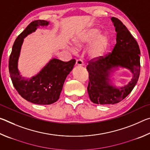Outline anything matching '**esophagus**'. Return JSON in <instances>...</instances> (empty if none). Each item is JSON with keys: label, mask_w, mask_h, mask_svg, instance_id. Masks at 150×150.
Masks as SVG:
<instances>
[{"label": "esophagus", "mask_w": 150, "mask_h": 150, "mask_svg": "<svg viewBox=\"0 0 150 150\" xmlns=\"http://www.w3.org/2000/svg\"><path fill=\"white\" fill-rule=\"evenodd\" d=\"M76 65L77 66H81V65H83V62L81 59H79L77 61H76Z\"/></svg>", "instance_id": "34e87169"}]
</instances>
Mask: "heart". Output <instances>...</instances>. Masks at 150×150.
<instances>
[{"mask_svg":"<svg viewBox=\"0 0 150 150\" xmlns=\"http://www.w3.org/2000/svg\"><path fill=\"white\" fill-rule=\"evenodd\" d=\"M100 30L97 28H92L75 40V45L77 47H81L83 44H87L91 41V44L88 49V54L91 57H97L103 54L108 47L109 40L106 34H100ZM74 51V49H73Z\"/></svg>","mask_w":150,"mask_h":150,"instance_id":"obj_1","label":"heart"}]
</instances>
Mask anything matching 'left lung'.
I'll list each match as a JSON object with an SVG mask.
<instances>
[{
    "label": "left lung",
    "mask_w": 150,
    "mask_h": 150,
    "mask_svg": "<svg viewBox=\"0 0 150 150\" xmlns=\"http://www.w3.org/2000/svg\"><path fill=\"white\" fill-rule=\"evenodd\" d=\"M116 32V44L112 52L88 62L87 91L91 100L98 105H114L125 98L136 85L140 73V50L138 42L117 18H111ZM120 66L130 69L133 77L129 84L117 89L109 84L112 68Z\"/></svg>",
    "instance_id": "1"
}]
</instances>
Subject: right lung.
Instances as JSON below:
<instances>
[{"label":"right lung","mask_w":150,"mask_h":150,"mask_svg":"<svg viewBox=\"0 0 150 150\" xmlns=\"http://www.w3.org/2000/svg\"><path fill=\"white\" fill-rule=\"evenodd\" d=\"M48 24L43 20L32 22L15 40L9 58V73L14 88L22 98L38 105H51L59 99L65 79L75 63L74 59L69 62L52 59L35 77L27 79L20 76L17 64L24 38L39 26Z\"/></svg>","instance_id":"add662e5"}]
</instances>
